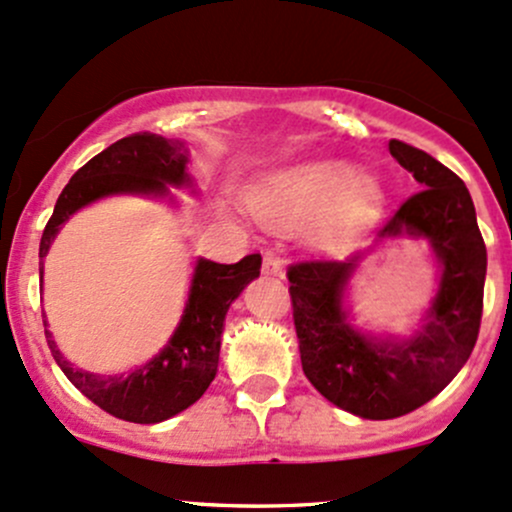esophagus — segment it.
I'll list each match as a JSON object with an SVG mask.
<instances>
[{"mask_svg": "<svg viewBox=\"0 0 512 512\" xmlns=\"http://www.w3.org/2000/svg\"><path fill=\"white\" fill-rule=\"evenodd\" d=\"M262 272H265L267 277H282V274H284V260L279 255H274V252H265Z\"/></svg>", "mask_w": 512, "mask_h": 512, "instance_id": "34e87169", "label": "esophagus"}]
</instances>
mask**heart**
Here are the masks:
<instances>
[{
	"label": "heart",
	"mask_w": 512,
	"mask_h": 512,
	"mask_svg": "<svg viewBox=\"0 0 512 512\" xmlns=\"http://www.w3.org/2000/svg\"><path fill=\"white\" fill-rule=\"evenodd\" d=\"M250 206L274 228H296L316 216V238L335 243L379 216L384 187L374 174L355 172L350 162L318 157L267 174L252 192Z\"/></svg>",
	"instance_id": "heart-1"
}]
</instances>
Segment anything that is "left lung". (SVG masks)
I'll return each mask as SVG.
<instances>
[{
	"label": "left lung",
	"instance_id": "obj_1",
	"mask_svg": "<svg viewBox=\"0 0 512 512\" xmlns=\"http://www.w3.org/2000/svg\"><path fill=\"white\" fill-rule=\"evenodd\" d=\"M389 150L420 192L376 230L369 249L403 237L431 245L441 277L419 328L391 336L356 325L346 296L368 250L286 272L303 374L330 403L367 420L406 415L445 389L474 350L484 308L486 245L466 184L403 140H389Z\"/></svg>",
	"mask_w": 512,
	"mask_h": 512
}]
</instances>
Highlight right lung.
Returning a JSON list of instances; mask_svg holds the SVG:
<instances>
[{
  "instance_id": "1",
  "label": "right lung",
  "mask_w": 512,
  "mask_h": 512,
  "mask_svg": "<svg viewBox=\"0 0 512 512\" xmlns=\"http://www.w3.org/2000/svg\"><path fill=\"white\" fill-rule=\"evenodd\" d=\"M189 148L182 140L162 138L157 133H133L116 140L99 155H94L82 170L72 174L63 194L58 196L41 238V282L46 260L55 235L70 221L72 213L106 196H150L174 204L170 187H194L187 172ZM262 257L247 255L235 265L199 257L194 265L189 296L182 318L172 338L153 359L123 374H94L75 367L58 350V342L46 325V338L55 362L67 379L80 389L101 411L128 420V423L153 425L172 415L187 411L204 396L218 372L223 320L230 303L240 296L252 279L260 277Z\"/></svg>"
}]
</instances>
